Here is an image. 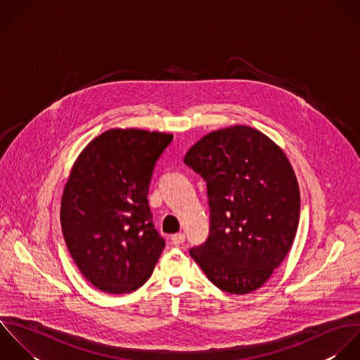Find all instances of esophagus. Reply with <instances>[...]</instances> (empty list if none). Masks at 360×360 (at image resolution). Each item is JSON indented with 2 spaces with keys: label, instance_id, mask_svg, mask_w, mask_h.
I'll return each instance as SVG.
<instances>
[{
  "label": "esophagus",
  "instance_id": "34e87169",
  "mask_svg": "<svg viewBox=\"0 0 360 360\" xmlns=\"http://www.w3.org/2000/svg\"><path fill=\"white\" fill-rule=\"evenodd\" d=\"M171 241H172L174 245H181V244L185 243V234L184 233H176V234L172 236Z\"/></svg>",
  "mask_w": 360,
  "mask_h": 360
}]
</instances>
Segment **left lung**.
I'll list each match as a JSON object with an SVG mask.
<instances>
[{
    "instance_id": "obj_1",
    "label": "left lung",
    "mask_w": 360,
    "mask_h": 360,
    "mask_svg": "<svg viewBox=\"0 0 360 360\" xmlns=\"http://www.w3.org/2000/svg\"><path fill=\"white\" fill-rule=\"evenodd\" d=\"M185 164L206 181L207 240L189 254L209 281L231 295L259 289L296 237L300 191L283 150L250 126L212 131Z\"/></svg>"
}]
</instances>
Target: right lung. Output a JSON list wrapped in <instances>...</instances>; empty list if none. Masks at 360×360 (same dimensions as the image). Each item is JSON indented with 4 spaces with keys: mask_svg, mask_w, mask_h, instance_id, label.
Segmentation results:
<instances>
[{
    "mask_svg": "<svg viewBox=\"0 0 360 360\" xmlns=\"http://www.w3.org/2000/svg\"><path fill=\"white\" fill-rule=\"evenodd\" d=\"M172 134L110 129L78 155L65 184L60 221L84 278L105 293L137 290L165 247L147 195L157 160Z\"/></svg>",
    "mask_w": 360,
    "mask_h": 360,
    "instance_id": "obj_1",
    "label": "right lung"
}]
</instances>
